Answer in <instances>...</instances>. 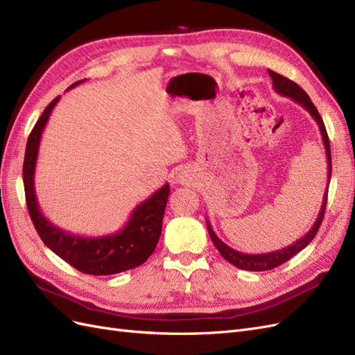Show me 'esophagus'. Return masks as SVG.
I'll use <instances>...</instances> for the list:
<instances>
[{"label": "esophagus", "instance_id": "1", "mask_svg": "<svg viewBox=\"0 0 355 355\" xmlns=\"http://www.w3.org/2000/svg\"><path fill=\"white\" fill-rule=\"evenodd\" d=\"M175 180H176V184H180V185H191L192 184V176L189 175V171L182 170L176 175Z\"/></svg>", "mask_w": 355, "mask_h": 355}]
</instances>
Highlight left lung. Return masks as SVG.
Masks as SVG:
<instances>
[{
  "mask_svg": "<svg viewBox=\"0 0 355 355\" xmlns=\"http://www.w3.org/2000/svg\"><path fill=\"white\" fill-rule=\"evenodd\" d=\"M268 73H270V77L272 80V87L274 90L286 96V98H290L293 102H296L297 105L302 106L305 108L309 115L314 118L318 128H320V133H321V139H323V144H324V149H326V158H327V187L324 191V196H323V204H321V209L318 211V216L313 225V228H311L302 239L296 240L293 244H290L284 249L280 250H275V252H270V253H261V254H247V253H241L239 250H234L232 247H230L228 244H225L214 231L211 230V225L210 222L206 219L207 223V230H209V235L213 241V244L216 245V249L219 250V253L222 254L223 259H227L230 263H232L234 266L240 268V270L244 271H268V270H272V268H277L278 265H282L284 262H287L290 257H293L296 253H299L302 249L314 240L315 234L318 232V228L321 225V220H323L324 216V210H326V204H327V191H329V184H330V176H331V155H330V142H329V136L326 132V127L323 120H321V116L317 111V108L314 106V103L311 102L309 96L299 87L296 83H293L292 80H288L283 75L277 73L271 69H268Z\"/></svg>",
  "mask_w": 355,
  "mask_h": 355,
  "instance_id": "1",
  "label": "left lung"
}]
</instances>
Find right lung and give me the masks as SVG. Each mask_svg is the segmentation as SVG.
Returning <instances> with one entry per match:
<instances>
[{
	"label": "right lung",
	"instance_id": "1",
	"mask_svg": "<svg viewBox=\"0 0 355 355\" xmlns=\"http://www.w3.org/2000/svg\"><path fill=\"white\" fill-rule=\"evenodd\" d=\"M73 83L69 89L84 83ZM68 89V90H69ZM59 98H56L44 112L28 137L25 161H24V185L29 216L34 227L51 252H55L63 261L77 268L78 271L90 275H112L132 270L142 265L155 250L163 227V216L170 194V187L166 184L154 194L137 204L124 227L114 234L101 237H83L72 234L51 223L41 213L35 194V167L42 132L49 121L50 114Z\"/></svg>",
	"mask_w": 355,
	"mask_h": 355
}]
</instances>
